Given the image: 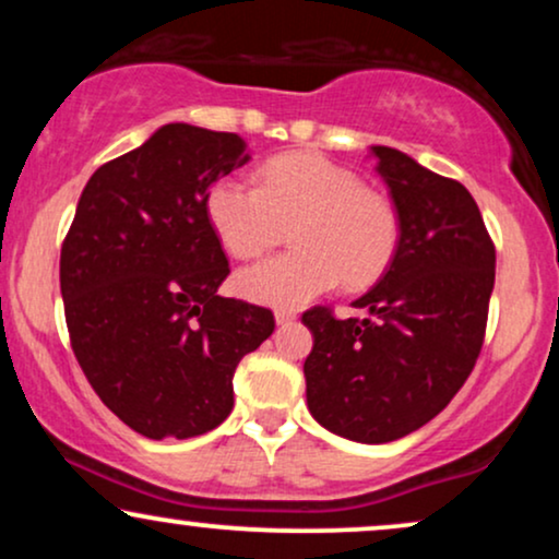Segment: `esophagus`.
Instances as JSON below:
<instances>
[{
    "mask_svg": "<svg viewBox=\"0 0 559 559\" xmlns=\"http://www.w3.org/2000/svg\"><path fill=\"white\" fill-rule=\"evenodd\" d=\"M294 320H297V312L294 310H275V323L278 325H288L294 323Z\"/></svg>",
    "mask_w": 559,
    "mask_h": 559,
    "instance_id": "obj_1",
    "label": "esophagus"
}]
</instances>
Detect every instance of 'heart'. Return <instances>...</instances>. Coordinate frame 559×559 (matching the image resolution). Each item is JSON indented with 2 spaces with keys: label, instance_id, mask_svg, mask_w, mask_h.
Instances as JSON below:
<instances>
[{
  "label": "heart",
  "instance_id": "1",
  "mask_svg": "<svg viewBox=\"0 0 559 559\" xmlns=\"http://www.w3.org/2000/svg\"><path fill=\"white\" fill-rule=\"evenodd\" d=\"M207 221L234 258L249 260L288 239L294 249L236 275L241 297L301 307L342 281L373 286L396 258L400 213L383 191L316 152H286L260 168V186L236 176L210 186Z\"/></svg>",
  "mask_w": 559,
  "mask_h": 559
}]
</instances>
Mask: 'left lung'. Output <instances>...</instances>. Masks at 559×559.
Returning <instances> with one entry per match:
<instances>
[{
  "label": "left lung",
  "mask_w": 559,
  "mask_h": 559,
  "mask_svg": "<svg viewBox=\"0 0 559 559\" xmlns=\"http://www.w3.org/2000/svg\"><path fill=\"white\" fill-rule=\"evenodd\" d=\"M400 213L396 258L352 301L368 318L301 316L312 333L307 407L320 426L360 444L418 431L463 389L484 344L493 288V243L460 181L391 146H370Z\"/></svg>",
  "instance_id": "obj_1"
}]
</instances>
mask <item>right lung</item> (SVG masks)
<instances>
[{
  "instance_id": "1",
  "label": "right lung",
  "mask_w": 559,
  "mask_h": 559,
  "mask_svg": "<svg viewBox=\"0 0 559 559\" xmlns=\"http://www.w3.org/2000/svg\"><path fill=\"white\" fill-rule=\"evenodd\" d=\"M252 155L236 133L189 123L88 178L60 254L75 360L99 400L146 439H191L234 409V373L273 312L217 294L228 260L207 191Z\"/></svg>"
}]
</instances>
